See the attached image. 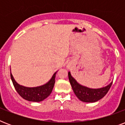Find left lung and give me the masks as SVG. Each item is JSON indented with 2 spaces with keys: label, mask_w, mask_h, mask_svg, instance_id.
<instances>
[{
  "label": "left lung",
  "mask_w": 125,
  "mask_h": 125,
  "mask_svg": "<svg viewBox=\"0 0 125 125\" xmlns=\"http://www.w3.org/2000/svg\"><path fill=\"white\" fill-rule=\"evenodd\" d=\"M68 76L74 94L78 99L85 103H94L103 98L106 95L112 84V82H111L108 85L100 89H90L80 85L74 78H73L70 72L68 73Z\"/></svg>",
  "instance_id": "left-lung-1"
}]
</instances>
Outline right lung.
Here are the masks:
<instances>
[{
	"mask_svg": "<svg viewBox=\"0 0 125 125\" xmlns=\"http://www.w3.org/2000/svg\"><path fill=\"white\" fill-rule=\"evenodd\" d=\"M56 74V72L53 74L52 77L48 83L42 86L36 87H26L20 85L15 82L11 73L10 76L15 89H16L17 92L19 94L21 97L28 101L40 102L51 95L54 85Z\"/></svg>",
	"mask_w": 125,
	"mask_h": 125,
	"instance_id": "add662e5",
	"label": "right lung"
}]
</instances>
